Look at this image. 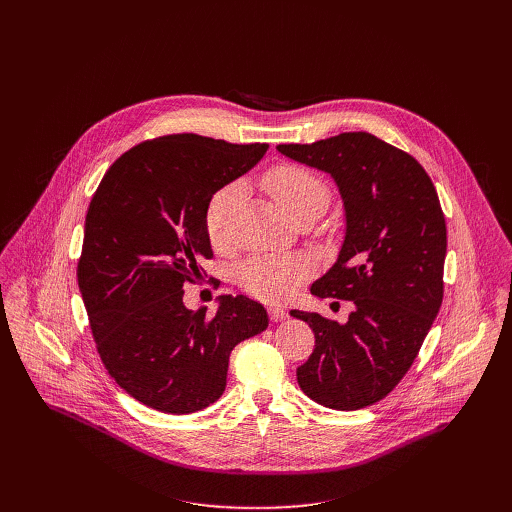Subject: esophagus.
<instances>
[{
	"mask_svg": "<svg viewBox=\"0 0 512 512\" xmlns=\"http://www.w3.org/2000/svg\"><path fill=\"white\" fill-rule=\"evenodd\" d=\"M269 318H271L273 322H283V320L287 318V312H285L281 306H271V308H269Z\"/></svg>",
	"mask_w": 512,
	"mask_h": 512,
	"instance_id": "1",
	"label": "esophagus"
}]
</instances>
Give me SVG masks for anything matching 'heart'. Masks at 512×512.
Listing matches in <instances>:
<instances>
[{"label":"heart","mask_w":512,"mask_h":512,"mask_svg":"<svg viewBox=\"0 0 512 512\" xmlns=\"http://www.w3.org/2000/svg\"><path fill=\"white\" fill-rule=\"evenodd\" d=\"M267 190L275 204L289 216H298L310 204L328 202L326 182L308 168L302 166H277L267 174ZM241 196V184L231 182L218 188L204 212L206 235L216 249H227L231 245V216ZM310 267L298 257H253L245 261L237 271L239 285L247 294L277 302L294 291L300 281L308 275Z\"/></svg>","instance_id":"heart-1"}]
</instances>
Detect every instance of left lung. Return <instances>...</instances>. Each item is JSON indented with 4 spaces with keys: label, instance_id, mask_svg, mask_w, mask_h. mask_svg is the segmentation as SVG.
<instances>
[{
    "label": "left lung",
    "instance_id": "8db88e82",
    "mask_svg": "<svg viewBox=\"0 0 512 512\" xmlns=\"http://www.w3.org/2000/svg\"><path fill=\"white\" fill-rule=\"evenodd\" d=\"M277 152L336 182L346 233L310 291L354 304L344 324L289 312L316 338L298 385L324 407L362 409L397 387L440 312L448 247L440 198L413 156L367 131L281 143Z\"/></svg>",
    "mask_w": 512,
    "mask_h": 512
}]
</instances>
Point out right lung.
I'll return each instance as SVG.
<instances>
[{
    "label": "right lung",
    "mask_w": 512,
    "mask_h": 512,
    "mask_svg": "<svg viewBox=\"0 0 512 512\" xmlns=\"http://www.w3.org/2000/svg\"><path fill=\"white\" fill-rule=\"evenodd\" d=\"M267 148L196 133L143 141L107 170L89 204L79 289L105 369L143 405L174 415L208 407L227 387L233 348L269 324L247 296H221L212 318L184 306V283L212 257L210 196Z\"/></svg>",
    "instance_id": "add662e5"
}]
</instances>
